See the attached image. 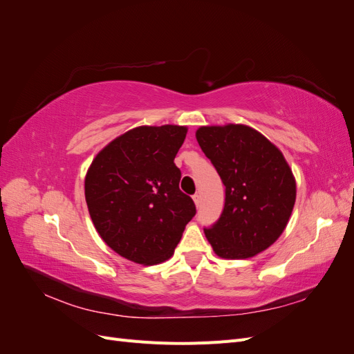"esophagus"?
I'll use <instances>...</instances> for the list:
<instances>
[{
	"mask_svg": "<svg viewBox=\"0 0 354 354\" xmlns=\"http://www.w3.org/2000/svg\"><path fill=\"white\" fill-rule=\"evenodd\" d=\"M194 201H195V203H196V207H199V205H201V195H199V194H195V195H194Z\"/></svg>",
	"mask_w": 354,
	"mask_h": 354,
	"instance_id": "34e87169",
	"label": "esophagus"
}]
</instances>
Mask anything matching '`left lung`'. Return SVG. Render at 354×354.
<instances>
[{"label":"left lung","instance_id":"left-lung-1","mask_svg":"<svg viewBox=\"0 0 354 354\" xmlns=\"http://www.w3.org/2000/svg\"><path fill=\"white\" fill-rule=\"evenodd\" d=\"M196 140L224 185L220 218L203 229L223 259H248L281 236L295 203V180L282 152L246 125L201 127Z\"/></svg>","mask_w":354,"mask_h":354}]
</instances>
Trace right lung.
Listing matches in <instances>:
<instances>
[{
	"label": "right lung",
	"instance_id": "1",
	"mask_svg": "<svg viewBox=\"0 0 354 354\" xmlns=\"http://www.w3.org/2000/svg\"><path fill=\"white\" fill-rule=\"evenodd\" d=\"M187 128L138 127L94 158L85 201L102 239L125 259L158 264L174 252L196 207L180 190L174 158Z\"/></svg>",
	"mask_w": 354,
	"mask_h": 354
}]
</instances>
